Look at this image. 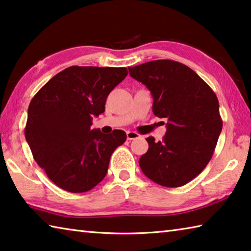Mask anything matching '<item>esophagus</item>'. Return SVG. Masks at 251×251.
<instances>
[{
	"label": "esophagus",
	"instance_id": "1",
	"mask_svg": "<svg viewBox=\"0 0 251 251\" xmlns=\"http://www.w3.org/2000/svg\"><path fill=\"white\" fill-rule=\"evenodd\" d=\"M126 136H127V139H128V141H133V139L141 137V135H139L138 133H136V131H127Z\"/></svg>",
	"mask_w": 251,
	"mask_h": 251
}]
</instances>
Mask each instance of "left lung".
Wrapping results in <instances>:
<instances>
[{"mask_svg":"<svg viewBox=\"0 0 251 251\" xmlns=\"http://www.w3.org/2000/svg\"><path fill=\"white\" fill-rule=\"evenodd\" d=\"M128 71L151 91L155 115L167 121L163 141L146 138L150 147L139 166L156 184L184 186L203 171L217 145L223 128L217 96L179 62L156 59Z\"/></svg>","mask_w":251,"mask_h":251,"instance_id":"8db88e82","label":"left lung"}]
</instances>
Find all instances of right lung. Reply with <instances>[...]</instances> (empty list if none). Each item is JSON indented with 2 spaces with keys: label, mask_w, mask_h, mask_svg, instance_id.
Returning <instances> with one entry per match:
<instances>
[{
  "label": "right lung",
  "mask_w": 251,
  "mask_h": 251,
  "mask_svg": "<svg viewBox=\"0 0 251 251\" xmlns=\"http://www.w3.org/2000/svg\"><path fill=\"white\" fill-rule=\"evenodd\" d=\"M127 74L126 67L71 66L32 99L25 138L34 159L59 188L85 193L104 179L126 133L91 129L92 120L105 112L108 94Z\"/></svg>",
  "instance_id": "add662e5"
}]
</instances>
